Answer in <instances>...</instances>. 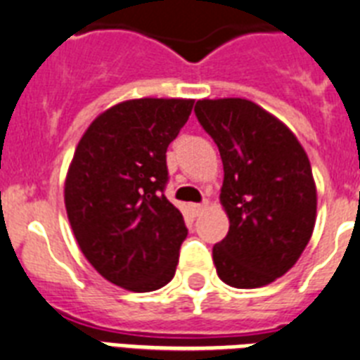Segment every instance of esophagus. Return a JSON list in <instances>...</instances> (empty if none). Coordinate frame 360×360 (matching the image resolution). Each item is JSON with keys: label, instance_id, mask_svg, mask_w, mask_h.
Segmentation results:
<instances>
[{"label": "esophagus", "instance_id": "esophagus-1", "mask_svg": "<svg viewBox=\"0 0 360 360\" xmlns=\"http://www.w3.org/2000/svg\"><path fill=\"white\" fill-rule=\"evenodd\" d=\"M205 209H207V203H194V205H190V210H192V214L194 216H200Z\"/></svg>", "mask_w": 360, "mask_h": 360}]
</instances>
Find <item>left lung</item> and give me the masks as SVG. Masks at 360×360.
I'll return each instance as SVG.
<instances>
[{
    "mask_svg": "<svg viewBox=\"0 0 360 360\" xmlns=\"http://www.w3.org/2000/svg\"><path fill=\"white\" fill-rule=\"evenodd\" d=\"M194 110L224 162L229 231L212 248L218 277L235 288L270 285L296 264L316 224L309 157L281 120L250 99H200Z\"/></svg>",
    "mask_w": 360,
    "mask_h": 360,
    "instance_id": "8db88e82",
    "label": "left lung"
}]
</instances>
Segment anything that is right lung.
<instances>
[{
    "label": "right lung",
    "instance_id": "obj_1",
    "mask_svg": "<svg viewBox=\"0 0 360 360\" xmlns=\"http://www.w3.org/2000/svg\"><path fill=\"white\" fill-rule=\"evenodd\" d=\"M194 99H127L103 110L79 140L64 181L75 240L107 281L151 292L174 279L186 238L166 200V150Z\"/></svg>",
    "mask_w": 360,
    "mask_h": 360
}]
</instances>
